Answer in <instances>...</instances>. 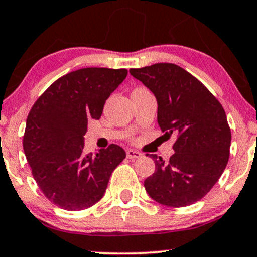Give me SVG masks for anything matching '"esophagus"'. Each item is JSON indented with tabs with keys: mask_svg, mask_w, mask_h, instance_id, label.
Here are the masks:
<instances>
[{
	"mask_svg": "<svg viewBox=\"0 0 257 257\" xmlns=\"http://www.w3.org/2000/svg\"><path fill=\"white\" fill-rule=\"evenodd\" d=\"M126 157L129 159H137V158H140L141 157V153L139 151H135V150H126Z\"/></svg>",
	"mask_w": 257,
	"mask_h": 257,
	"instance_id": "esophagus-1",
	"label": "esophagus"
}]
</instances>
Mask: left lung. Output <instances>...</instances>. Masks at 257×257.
<instances>
[{
	"mask_svg": "<svg viewBox=\"0 0 257 257\" xmlns=\"http://www.w3.org/2000/svg\"><path fill=\"white\" fill-rule=\"evenodd\" d=\"M129 72L156 96L164 135L178 134L169 161L150 155L156 170L144 182L146 192L172 208L198 202L228 162L231 129L225 110L204 84L175 64L158 63Z\"/></svg>",
	"mask_w": 257,
	"mask_h": 257,
	"instance_id": "left-lung-1",
	"label": "left lung"
}]
</instances>
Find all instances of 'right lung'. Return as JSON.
<instances>
[{"mask_svg":"<svg viewBox=\"0 0 257 257\" xmlns=\"http://www.w3.org/2000/svg\"><path fill=\"white\" fill-rule=\"evenodd\" d=\"M125 69L87 67L63 76L32 106L23 147L42 193L64 210L90 208L104 196L125 151L112 144L96 156L84 152L88 119H99Z\"/></svg>","mask_w":257,"mask_h":257,"instance_id":"add662e5","label":"right lung"}]
</instances>
